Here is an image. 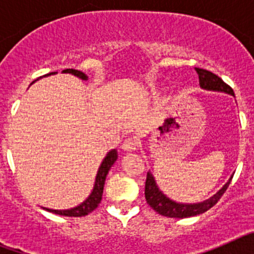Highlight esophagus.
<instances>
[{"instance_id": "esophagus-1", "label": "esophagus", "mask_w": 254, "mask_h": 254, "mask_svg": "<svg viewBox=\"0 0 254 254\" xmlns=\"http://www.w3.org/2000/svg\"><path fill=\"white\" fill-rule=\"evenodd\" d=\"M122 149L125 150V151L128 152L136 151V149H137V142H136V140H133V138H127V140L123 141Z\"/></svg>"}]
</instances>
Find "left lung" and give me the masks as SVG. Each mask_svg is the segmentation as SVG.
<instances>
[{"label":"left lung","instance_id":"8db88e82","mask_svg":"<svg viewBox=\"0 0 254 254\" xmlns=\"http://www.w3.org/2000/svg\"><path fill=\"white\" fill-rule=\"evenodd\" d=\"M196 72L198 73L201 89L208 91H220V93H226L234 96V91H233L232 87L226 85L215 73L202 68H196ZM232 178L233 176L229 178V181L223 186L221 190H217L214 196H211L210 198L205 199L202 202L182 203L176 202V201L170 199L168 196H165L160 190V188L158 187V185H156V181H155L152 173L147 172L146 183H145V198H146L150 207L154 208L158 214L163 215V216L177 217V219L196 216V215L203 214L205 211L210 210L219 201L220 197L223 196V193L228 188V186L230 185Z\"/></svg>","mask_w":254,"mask_h":254}]
</instances>
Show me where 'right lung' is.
I'll use <instances>...</instances> for the list:
<instances>
[{
  "instance_id": "right-lung-1",
  "label": "right lung",
  "mask_w": 254,
  "mask_h": 254,
  "mask_svg": "<svg viewBox=\"0 0 254 254\" xmlns=\"http://www.w3.org/2000/svg\"><path fill=\"white\" fill-rule=\"evenodd\" d=\"M55 73L57 72H51L46 76L55 75ZM62 73H71V75L76 76V77L78 78H81V80H87V76L85 75L82 71H78V69L67 68V69H64ZM46 76H44V77H46ZM117 159H118V152H117L116 149L111 150V151L105 155V158L103 159L99 169H98V173H96L95 183H94L93 190H91V193L89 194V197L85 199L84 202L77 205L76 207L67 208V210H53V208L43 207L44 210L49 211V212H53V214L56 215H61V216H71V217H80V216H85V215L90 214L91 211H94L96 207H98V205H99L100 201H102L105 178H107L108 172L111 170L112 165L116 163Z\"/></svg>"
}]
</instances>
